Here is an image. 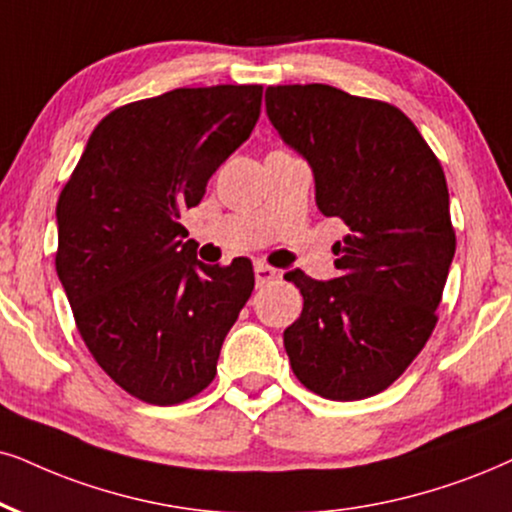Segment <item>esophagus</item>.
I'll return each mask as SVG.
<instances>
[{"mask_svg":"<svg viewBox=\"0 0 512 512\" xmlns=\"http://www.w3.org/2000/svg\"><path fill=\"white\" fill-rule=\"evenodd\" d=\"M278 276H281V274H278V269L269 267V264H264V262H257L255 264V281H257V286H267V283L276 281Z\"/></svg>","mask_w":512,"mask_h":512,"instance_id":"1","label":"esophagus"}]
</instances>
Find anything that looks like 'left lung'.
Returning a JSON list of instances; mask_svg holds the SVG:
<instances>
[{
	"mask_svg": "<svg viewBox=\"0 0 512 512\" xmlns=\"http://www.w3.org/2000/svg\"><path fill=\"white\" fill-rule=\"evenodd\" d=\"M267 115L314 170L321 215L338 217L333 281L286 274L300 319L283 333L295 378L319 397L357 401L399 378L437 326L456 252L437 155L397 106L331 84L267 87Z\"/></svg>",
	"mask_w": 512,
	"mask_h": 512,
	"instance_id": "8db88e82",
	"label": "left lung"
}]
</instances>
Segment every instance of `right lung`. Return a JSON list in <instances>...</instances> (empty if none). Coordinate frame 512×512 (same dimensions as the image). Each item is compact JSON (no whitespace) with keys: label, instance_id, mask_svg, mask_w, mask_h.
Here are the masks:
<instances>
[{"label":"right lung","instance_id":"obj_1","mask_svg":"<svg viewBox=\"0 0 512 512\" xmlns=\"http://www.w3.org/2000/svg\"><path fill=\"white\" fill-rule=\"evenodd\" d=\"M262 84L181 87L94 127L56 205V271L75 326L115 385L146 404L203 392L255 288L252 262L203 264L184 241L217 167L250 137Z\"/></svg>","mask_w":512,"mask_h":512}]
</instances>
